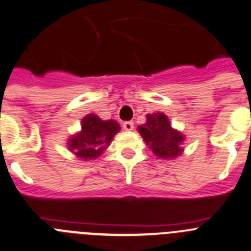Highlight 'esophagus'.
Instances as JSON below:
<instances>
[{"label": "esophagus", "instance_id": "34e87169", "mask_svg": "<svg viewBox=\"0 0 251 251\" xmlns=\"http://www.w3.org/2000/svg\"><path fill=\"white\" fill-rule=\"evenodd\" d=\"M123 127H124V130H126V131L133 130V123L132 121H125V123L123 124Z\"/></svg>", "mask_w": 251, "mask_h": 251}]
</instances>
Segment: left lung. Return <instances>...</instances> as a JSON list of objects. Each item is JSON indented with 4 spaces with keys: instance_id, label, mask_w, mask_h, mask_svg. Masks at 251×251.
<instances>
[{
    "instance_id": "8db88e82",
    "label": "left lung",
    "mask_w": 251,
    "mask_h": 251,
    "mask_svg": "<svg viewBox=\"0 0 251 251\" xmlns=\"http://www.w3.org/2000/svg\"><path fill=\"white\" fill-rule=\"evenodd\" d=\"M137 130L158 158L172 159L182 153L181 143L185 137L172 127L169 119L163 113L148 114L146 124L138 126Z\"/></svg>"
}]
</instances>
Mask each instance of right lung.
<instances>
[{"mask_svg":"<svg viewBox=\"0 0 251 251\" xmlns=\"http://www.w3.org/2000/svg\"><path fill=\"white\" fill-rule=\"evenodd\" d=\"M82 130L69 140V148L81 159H96L106 150L114 136L120 131L115 120H100L94 114L82 119Z\"/></svg>","mask_w":251,"mask_h":251,"instance_id":"obj_1","label":"right lung"}]
</instances>
